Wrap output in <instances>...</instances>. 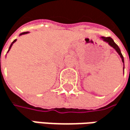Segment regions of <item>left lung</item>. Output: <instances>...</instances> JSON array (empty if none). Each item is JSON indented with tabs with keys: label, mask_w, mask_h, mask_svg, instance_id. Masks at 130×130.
I'll return each instance as SVG.
<instances>
[{
	"label": "left lung",
	"mask_w": 130,
	"mask_h": 130,
	"mask_svg": "<svg viewBox=\"0 0 130 130\" xmlns=\"http://www.w3.org/2000/svg\"><path fill=\"white\" fill-rule=\"evenodd\" d=\"M102 39H103V40L104 41H106V42H108L110 46H112V47L113 48L116 49V51L119 53V55H120V57H121L123 62L124 63V59H123V55H122V53H121V51H120V49H119V46L114 42V41L112 40V38H110V37H102Z\"/></svg>",
	"instance_id": "8db88e82"
}]
</instances>
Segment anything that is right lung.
<instances>
[{
    "instance_id": "obj_1",
    "label": "right lung",
    "mask_w": 130,
    "mask_h": 130,
    "mask_svg": "<svg viewBox=\"0 0 130 130\" xmlns=\"http://www.w3.org/2000/svg\"><path fill=\"white\" fill-rule=\"evenodd\" d=\"M27 32H23V33H21V34L20 35H24V34H27ZM15 41H16V40H14V41H13V42L11 43V46H10V48H9L8 51H9V50H10V49H11V46H12V44H14V43ZM0 64H1V62H0Z\"/></svg>"
}]
</instances>
